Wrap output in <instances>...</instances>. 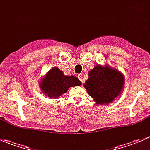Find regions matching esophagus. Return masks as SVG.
<instances>
[{"mask_svg":"<svg viewBox=\"0 0 150 150\" xmlns=\"http://www.w3.org/2000/svg\"><path fill=\"white\" fill-rule=\"evenodd\" d=\"M78 78H79V79H80V81H81V82H82L83 83H84V79H83V77H82V74H78Z\"/></svg>","mask_w":150,"mask_h":150,"instance_id":"esophagus-1","label":"esophagus"}]
</instances>
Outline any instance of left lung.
Here are the masks:
<instances>
[{"mask_svg":"<svg viewBox=\"0 0 150 150\" xmlns=\"http://www.w3.org/2000/svg\"><path fill=\"white\" fill-rule=\"evenodd\" d=\"M84 87L96 104L107 105L121 94L124 77L120 71L108 64H96L88 72Z\"/></svg>","mask_w":150,"mask_h":150,"instance_id":"1","label":"left lung"}]
</instances>
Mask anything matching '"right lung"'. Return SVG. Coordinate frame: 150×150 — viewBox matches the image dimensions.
I'll list each match as a JSON object with an SVG mask.
<instances>
[{
    "label": "right lung",
    "mask_w": 150,
    "mask_h": 150,
    "mask_svg": "<svg viewBox=\"0 0 150 150\" xmlns=\"http://www.w3.org/2000/svg\"><path fill=\"white\" fill-rule=\"evenodd\" d=\"M81 82L74 75H64L57 67H54L41 78L39 86L42 92L51 99L59 98L70 87L81 86Z\"/></svg>",
    "instance_id": "obj_1"
}]
</instances>
